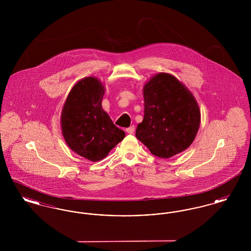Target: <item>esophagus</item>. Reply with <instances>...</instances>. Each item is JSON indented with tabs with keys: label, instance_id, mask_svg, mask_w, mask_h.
Here are the masks:
<instances>
[{
	"label": "esophagus",
	"instance_id": "esophagus-1",
	"mask_svg": "<svg viewBox=\"0 0 251 251\" xmlns=\"http://www.w3.org/2000/svg\"><path fill=\"white\" fill-rule=\"evenodd\" d=\"M126 131L129 133V134H131V133H133V131H134V126H131V127H129V128H127L126 129Z\"/></svg>",
	"mask_w": 251,
	"mask_h": 251
}]
</instances>
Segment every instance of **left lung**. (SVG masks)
<instances>
[{
  "instance_id": "obj_1",
  "label": "left lung",
  "mask_w": 251,
  "mask_h": 251,
  "mask_svg": "<svg viewBox=\"0 0 251 251\" xmlns=\"http://www.w3.org/2000/svg\"><path fill=\"white\" fill-rule=\"evenodd\" d=\"M144 119L135 136L153 155L170 158L188 149L201 125V110L191 91L166 72L143 87Z\"/></svg>"
}]
</instances>
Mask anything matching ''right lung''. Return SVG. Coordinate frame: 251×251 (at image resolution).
<instances>
[{
    "label": "right lung",
    "mask_w": 251,
    "mask_h": 251,
    "mask_svg": "<svg viewBox=\"0 0 251 251\" xmlns=\"http://www.w3.org/2000/svg\"><path fill=\"white\" fill-rule=\"evenodd\" d=\"M104 85L95 77H84L73 85L62 108L61 130L70 149L91 162L108 155L125 137L102 109Z\"/></svg>",
    "instance_id": "1"
}]
</instances>
